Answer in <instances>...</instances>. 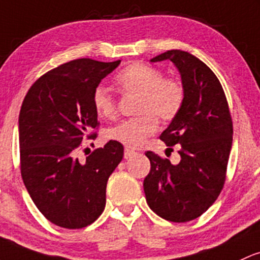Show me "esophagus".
Here are the masks:
<instances>
[{
  "label": "esophagus",
  "mask_w": 260,
  "mask_h": 260,
  "mask_svg": "<svg viewBox=\"0 0 260 260\" xmlns=\"http://www.w3.org/2000/svg\"><path fill=\"white\" fill-rule=\"evenodd\" d=\"M133 154H135V150L129 149V148H125V149H124V159L132 158Z\"/></svg>",
  "instance_id": "obj_1"
}]
</instances>
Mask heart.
Returning a JSON list of instances; mask_svg holds the SVG:
<instances>
[{
    "instance_id": "b5f03b06",
    "label": "heart",
    "mask_w": 260,
    "mask_h": 260,
    "mask_svg": "<svg viewBox=\"0 0 260 260\" xmlns=\"http://www.w3.org/2000/svg\"><path fill=\"white\" fill-rule=\"evenodd\" d=\"M117 85L124 93H138L136 113L138 117L108 128L106 136L111 141L128 148L139 147L158 129V117L170 122L179 115L185 100V90L176 78H164L156 68L143 62H135L124 68L116 78ZM92 105L96 113L106 119L115 118L116 101L104 86L92 92Z\"/></svg>"
}]
</instances>
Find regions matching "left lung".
I'll list each match as a JSON object with an SVG mask.
<instances>
[{"label":"left lung","instance_id":"left-lung-1","mask_svg":"<svg viewBox=\"0 0 260 260\" xmlns=\"http://www.w3.org/2000/svg\"><path fill=\"white\" fill-rule=\"evenodd\" d=\"M170 60L179 70L185 90L181 111L160 139L179 144L180 161L172 164L147 152L150 172L143 187L148 205L161 218L187 222L200 217L216 201L226 180L233 125L221 82L192 54L168 50L150 59Z\"/></svg>","mask_w":260,"mask_h":260}]
</instances>
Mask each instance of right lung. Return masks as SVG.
I'll use <instances>...</instances> for the list:
<instances>
[{
  "instance_id": "add662e5",
  "label": "right lung",
  "mask_w": 260,
  "mask_h": 260,
  "mask_svg": "<svg viewBox=\"0 0 260 260\" xmlns=\"http://www.w3.org/2000/svg\"><path fill=\"white\" fill-rule=\"evenodd\" d=\"M119 62H65L37 80L22 104V179L38 210L59 227H86L106 206L107 180L123 158V145L110 141L84 162L75 153L85 137H96L90 135L99 125L92 92Z\"/></svg>"
}]
</instances>
